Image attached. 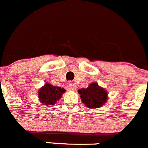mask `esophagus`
Segmentation results:
<instances>
[{"mask_svg": "<svg viewBox=\"0 0 148 148\" xmlns=\"http://www.w3.org/2000/svg\"><path fill=\"white\" fill-rule=\"evenodd\" d=\"M68 88L70 90H71V91H74V90H75L76 87H75V85L74 82H69V83H68Z\"/></svg>", "mask_w": 148, "mask_h": 148, "instance_id": "obj_1", "label": "esophagus"}]
</instances>
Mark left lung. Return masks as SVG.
I'll return each mask as SVG.
<instances>
[{"mask_svg": "<svg viewBox=\"0 0 148 148\" xmlns=\"http://www.w3.org/2000/svg\"><path fill=\"white\" fill-rule=\"evenodd\" d=\"M82 102L90 109H97L105 104L108 99L107 91L97 82H92L87 88L77 90Z\"/></svg>", "mask_w": 148, "mask_h": 148, "instance_id": "left-lung-1", "label": "left lung"}]
</instances>
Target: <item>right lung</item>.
Returning a JSON list of instances; mask_svg holds the SVG:
<instances>
[{
	"label": "right lung",
	"mask_w": 148,
	"mask_h": 148,
	"mask_svg": "<svg viewBox=\"0 0 148 148\" xmlns=\"http://www.w3.org/2000/svg\"><path fill=\"white\" fill-rule=\"evenodd\" d=\"M66 90L61 87L53 86L49 82H46L38 91L39 101L47 106H54L57 101L61 99Z\"/></svg>",
	"instance_id": "obj_1"
}]
</instances>
